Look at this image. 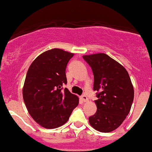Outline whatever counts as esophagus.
I'll list each match as a JSON object with an SVG mask.
<instances>
[{"label": "esophagus", "instance_id": "1", "mask_svg": "<svg viewBox=\"0 0 152 152\" xmlns=\"http://www.w3.org/2000/svg\"><path fill=\"white\" fill-rule=\"evenodd\" d=\"M81 99L83 102H86L87 100V97L85 94H83V95L81 96Z\"/></svg>", "mask_w": 152, "mask_h": 152}]
</instances>
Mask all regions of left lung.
<instances>
[{"label": "left lung", "instance_id": "8db88e82", "mask_svg": "<svg viewBox=\"0 0 152 152\" xmlns=\"http://www.w3.org/2000/svg\"><path fill=\"white\" fill-rule=\"evenodd\" d=\"M94 75L97 91V112L89 117L90 125L101 132L118 128L129 113L134 100V88L127 71L104 53L84 55Z\"/></svg>", "mask_w": 152, "mask_h": 152}]
</instances>
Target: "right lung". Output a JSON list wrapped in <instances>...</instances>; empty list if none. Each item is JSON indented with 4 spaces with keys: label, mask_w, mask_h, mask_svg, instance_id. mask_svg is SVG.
<instances>
[{
    "label": "right lung",
    "mask_w": 152,
    "mask_h": 152,
    "mask_svg": "<svg viewBox=\"0 0 152 152\" xmlns=\"http://www.w3.org/2000/svg\"><path fill=\"white\" fill-rule=\"evenodd\" d=\"M72 53L50 50L32 62L23 89V100L37 124L54 129L67 122L79 99L62 86L67 85L66 67Z\"/></svg>",
    "instance_id": "obj_1"
}]
</instances>
